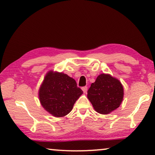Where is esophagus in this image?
Segmentation results:
<instances>
[{"label":"esophagus","instance_id":"esophagus-1","mask_svg":"<svg viewBox=\"0 0 155 155\" xmlns=\"http://www.w3.org/2000/svg\"><path fill=\"white\" fill-rule=\"evenodd\" d=\"M81 89H82V91H84V93H86L87 91V86H84V87H83Z\"/></svg>","mask_w":155,"mask_h":155}]
</instances>
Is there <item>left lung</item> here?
I'll list each match as a JSON object with an SVG mask.
<instances>
[{
	"instance_id": "1",
	"label": "left lung",
	"mask_w": 155,
	"mask_h": 155,
	"mask_svg": "<svg viewBox=\"0 0 155 155\" xmlns=\"http://www.w3.org/2000/svg\"><path fill=\"white\" fill-rule=\"evenodd\" d=\"M87 97L95 111L108 114L121 104L124 97L123 86L117 78L103 73L91 84Z\"/></svg>"
}]
</instances>
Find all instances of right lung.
I'll use <instances>...</instances> for the list:
<instances>
[{
  "mask_svg": "<svg viewBox=\"0 0 155 155\" xmlns=\"http://www.w3.org/2000/svg\"><path fill=\"white\" fill-rule=\"evenodd\" d=\"M83 94L76 81L63 72L48 71L38 91L41 105L56 117L68 115L74 104Z\"/></svg>",
  "mask_w": 155,
  "mask_h": 155,
  "instance_id": "1",
  "label": "right lung"
}]
</instances>
